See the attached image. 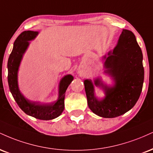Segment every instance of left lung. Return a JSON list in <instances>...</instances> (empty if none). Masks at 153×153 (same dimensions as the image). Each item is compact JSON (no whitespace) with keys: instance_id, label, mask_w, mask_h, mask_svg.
Here are the masks:
<instances>
[{"instance_id":"8db88e82","label":"left lung","mask_w":153,"mask_h":153,"mask_svg":"<svg viewBox=\"0 0 153 153\" xmlns=\"http://www.w3.org/2000/svg\"><path fill=\"white\" fill-rule=\"evenodd\" d=\"M103 58L105 73L113 78L115 85L108 86L99 78L94 82L87 79L85 91L88 107L95 115L113 118L129 111L138 100L144 82L143 53L133 33L123 29L116 46ZM94 85L104 91L102 100L94 96Z\"/></svg>"}]
</instances>
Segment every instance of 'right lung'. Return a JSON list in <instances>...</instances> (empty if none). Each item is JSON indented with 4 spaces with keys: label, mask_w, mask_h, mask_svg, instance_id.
Masks as SVG:
<instances>
[{
    "label": "right lung",
    "mask_w": 153,
    "mask_h": 153,
    "mask_svg": "<svg viewBox=\"0 0 153 153\" xmlns=\"http://www.w3.org/2000/svg\"><path fill=\"white\" fill-rule=\"evenodd\" d=\"M38 35V31H24L15 40L13 48L8 60V82L14 100L24 113L37 119L49 120L60 116L63 111L65 91L73 81V76L67 75L61 79L58 88V98L53 103L43 104L32 102L23 96L18 88V69L23 54L30 44L29 41L35 39Z\"/></svg>",
    "instance_id": "obj_1"
}]
</instances>
